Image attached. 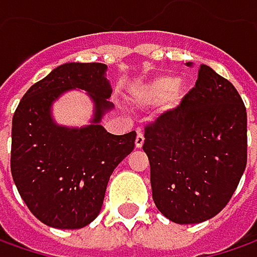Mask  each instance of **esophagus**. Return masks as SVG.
Instances as JSON below:
<instances>
[{"label": "esophagus", "instance_id": "esophagus-1", "mask_svg": "<svg viewBox=\"0 0 257 257\" xmlns=\"http://www.w3.org/2000/svg\"><path fill=\"white\" fill-rule=\"evenodd\" d=\"M143 143H145V136H143V133H142V132H138V136H136V140H135L136 148H142V146H143Z\"/></svg>", "mask_w": 257, "mask_h": 257}]
</instances>
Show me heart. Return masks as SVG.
I'll return each mask as SVG.
<instances>
[{"mask_svg": "<svg viewBox=\"0 0 257 257\" xmlns=\"http://www.w3.org/2000/svg\"><path fill=\"white\" fill-rule=\"evenodd\" d=\"M138 98L145 105H156L167 101L168 108H174L183 98V87L178 84L175 77L161 76L143 86Z\"/></svg>", "mask_w": 257, "mask_h": 257, "instance_id": "b5f03b06", "label": "heart"}]
</instances>
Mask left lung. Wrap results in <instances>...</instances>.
Wrapping results in <instances>:
<instances>
[{
  "label": "left lung",
  "mask_w": 257,
  "mask_h": 257,
  "mask_svg": "<svg viewBox=\"0 0 257 257\" xmlns=\"http://www.w3.org/2000/svg\"><path fill=\"white\" fill-rule=\"evenodd\" d=\"M192 67V63H187ZM152 197L175 224L222 211L247 164V112L237 89L208 65L181 103L145 128Z\"/></svg>",
  "instance_id": "left-lung-1"
}]
</instances>
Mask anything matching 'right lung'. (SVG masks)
Listing matches in <instances>:
<instances>
[{
	"label": "right lung",
	"mask_w": 257,
	"mask_h": 257,
	"mask_svg": "<svg viewBox=\"0 0 257 257\" xmlns=\"http://www.w3.org/2000/svg\"><path fill=\"white\" fill-rule=\"evenodd\" d=\"M101 63H65L35 83L13 115L11 175L30 212L48 227L83 228L101 212L112 171L135 149L136 132L122 136L101 125L112 87ZM84 90L94 102L91 124L55 122L52 105L64 93Z\"/></svg>",
	"instance_id": "1"
}]
</instances>
